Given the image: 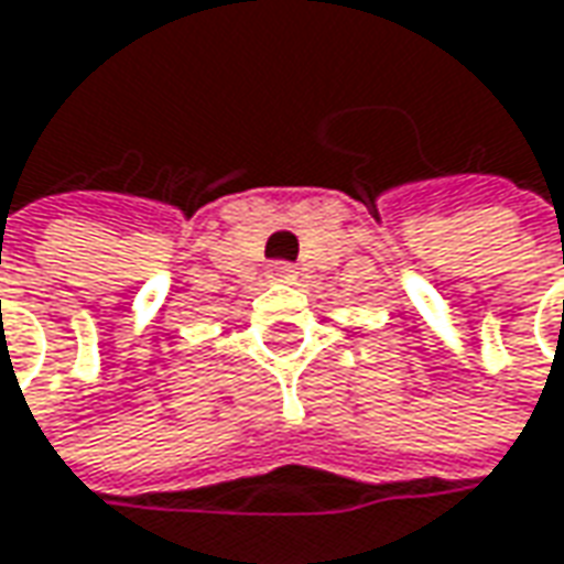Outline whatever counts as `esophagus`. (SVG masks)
I'll list each match as a JSON object with an SVG mask.
<instances>
[{"mask_svg": "<svg viewBox=\"0 0 564 564\" xmlns=\"http://www.w3.org/2000/svg\"><path fill=\"white\" fill-rule=\"evenodd\" d=\"M268 278L278 283H293L296 278H300V271H296L290 262H274L271 268H268Z\"/></svg>", "mask_w": 564, "mask_h": 564, "instance_id": "34e87169", "label": "esophagus"}]
</instances>
